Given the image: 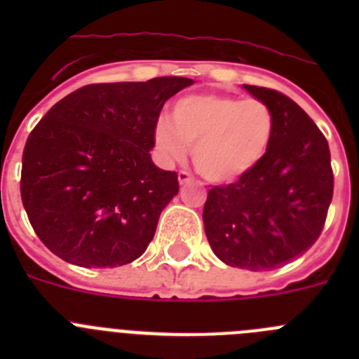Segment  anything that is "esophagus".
Instances as JSON below:
<instances>
[{
	"mask_svg": "<svg viewBox=\"0 0 359 359\" xmlns=\"http://www.w3.org/2000/svg\"><path fill=\"white\" fill-rule=\"evenodd\" d=\"M177 182H180V185H185V183L192 182V174L187 172V170H180L177 172Z\"/></svg>",
	"mask_w": 359,
	"mask_h": 359,
	"instance_id": "esophagus-1",
	"label": "esophagus"
}]
</instances>
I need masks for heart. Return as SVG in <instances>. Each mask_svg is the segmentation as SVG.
<instances>
[{
    "mask_svg": "<svg viewBox=\"0 0 359 359\" xmlns=\"http://www.w3.org/2000/svg\"><path fill=\"white\" fill-rule=\"evenodd\" d=\"M273 115L257 98L219 93L187 95L172 106V120L154 123V145L167 161H180L192 149L194 167L212 183H233L264 158L273 136Z\"/></svg>",
    "mask_w": 359,
    "mask_h": 359,
    "instance_id": "b5f03b06",
    "label": "heart"
}]
</instances>
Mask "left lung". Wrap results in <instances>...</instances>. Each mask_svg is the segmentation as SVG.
<instances>
[{"label":"left lung","mask_w":359,"mask_h":359,"mask_svg":"<svg viewBox=\"0 0 359 359\" xmlns=\"http://www.w3.org/2000/svg\"><path fill=\"white\" fill-rule=\"evenodd\" d=\"M273 115V136L253 170L214 187L203 208L205 233L228 266L266 271L287 264L316 243L332 199L325 136L290 97L243 84Z\"/></svg>","instance_id":"1"}]
</instances>
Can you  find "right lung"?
<instances>
[{
	"mask_svg": "<svg viewBox=\"0 0 359 359\" xmlns=\"http://www.w3.org/2000/svg\"><path fill=\"white\" fill-rule=\"evenodd\" d=\"M194 81L90 84L43 116L23 151L21 199L32 228L82 268L133 262L177 194V174L151 160L163 104Z\"/></svg>",
	"mask_w": 359,
	"mask_h": 359,
	"instance_id": "add662e5",
	"label": "right lung"
}]
</instances>
